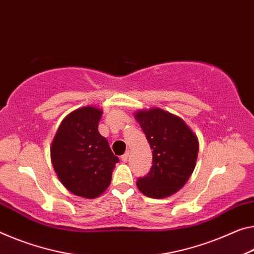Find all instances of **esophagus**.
<instances>
[{"mask_svg": "<svg viewBox=\"0 0 254 254\" xmlns=\"http://www.w3.org/2000/svg\"><path fill=\"white\" fill-rule=\"evenodd\" d=\"M121 159H122V162L127 163V159H128V152H127V154H124V155L121 156Z\"/></svg>", "mask_w": 254, "mask_h": 254, "instance_id": "esophagus-1", "label": "esophagus"}]
</instances>
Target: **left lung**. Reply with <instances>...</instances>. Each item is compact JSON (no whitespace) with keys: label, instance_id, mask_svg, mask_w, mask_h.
I'll return each instance as SVG.
<instances>
[{"label":"left lung","instance_id":"left-lung-1","mask_svg":"<svg viewBox=\"0 0 254 254\" xmlns=\"http://www.w3.org/2000/svg\"><path fill=\"white\" fill-rule=\"evenodd\" d=\"M152 149V166L136 187L148 198H167L190 179L199 151L196 135L179 116L160 108L135 113Z\"/></svg>","mask_w":254,"mask_h":254}]
</instances>
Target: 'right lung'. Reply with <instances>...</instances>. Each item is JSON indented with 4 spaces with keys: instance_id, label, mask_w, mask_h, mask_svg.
I'll return each mask as SVG.
<instances>
[{
    "instance_id": "1",
    "label": "right lung",
    "mask_w": 254,
    "mask_h": 254,
    "mask_svg": "<svg viewBox=\"0 0 254 254\" xmlns=\"http://www.w3.org/2000/svg\"><path fill=\"white\" fill-rule=\"evenodd\" d=\"M103 111L86 106L62 121L51 147V159L61 183L71 193L97 198L111 184L119 158L98 132Z\"/></svg>"
}]
</instances>
